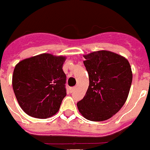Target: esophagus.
I'll return each mask as SVG.
<instances>
[{"mask_svg":"<svg viewBox=\"0 0 150 150\" xmlns=\"http://www.w3.org/2000/svg\"><path fill=\"white\" fill-rule=\"evenodd\" d=\"M75 89H76V87H72V88H70V92L73 93L75 90Z\"/></svg>","mask_w":150,"mask_h":150,"instance_id":"obj_1","label":"esophagus"}]
</instances>
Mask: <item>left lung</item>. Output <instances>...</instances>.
I'll return each mask as SVG.
<instances>
[{"label": "left lung", "instance_id": "8db88e82", "mask_svg": "<svg viewBox=\"0 0 150 150\" xmlns=\"http://www.w3.org/2000/svg\"><path fill=\"white\" fill-rule=\"evenodd\" d=\"M83 57L90 84L86 95L77 103L78 110L88 120H106L127 101L133 80L130 65L125 57L108 50Z\"/></svg>", "mask_w": 150, "mask_h": 150}]
</instances>
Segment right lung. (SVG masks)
<instances>
[{
    "mask_svg": "<svg viewBox=\"0 0 150 150\" xmlns=\"http://www.w3.org/2000/svg\"><path fill=\"white\" fill-rule=\"evenodd\" d=\"M63 56L42 54L19 62L13 70L12 86L24 112L46 119L56 114L66 96Z\"/></svg>",
    "mask_w": 150,
    "mask_h": 150,
    "instance_id": "obj_1",
    "label": "right lung"
}]
</instances>
